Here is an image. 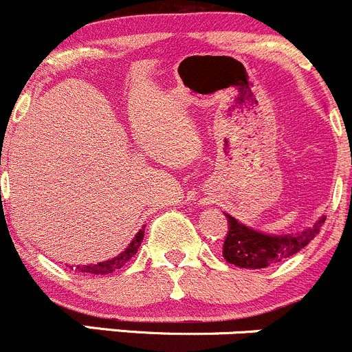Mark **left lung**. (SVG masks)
Instances as JSON below:
<instances>
[{"mask_svg": "<svg viewBox=\"0 0 352 352\" xmlns=\"http://www.w3.org/2000/svg\"><path fill=\"white\" fill-rule=\"evenodd\" d=\"M228 217V235L223 243V257L230 264L247 270H261L270 264L292 257L300 249L307 245L320 232V226L324 223V217L296 235H266L249 228L235 217Z\"/></svg>", "mask_w": 352, "mask_h": 352, "instance_id": "1", "label": "left lung"}]
</instances>
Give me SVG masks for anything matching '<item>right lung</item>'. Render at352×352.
<instances>
[{
    "instance_id": "right-lung-1",
    "label": "right lung",
    "mask_w": 352,
    "mask_h": 352,
    "mask_svg": "<svg viewBox=\"0 0 352 352\" xmlns=\"http://www.w3.org/2000/svg\"><path fill=\"white\" fill-rule=\"evenodd\" d=\"M143 236H145V232H143V228H142L138 233H136V236L133 239V242L129 243V245L124 249V252H120L119 256H116L113 259L103 261V263L76 266V271H81V273H86V274H109V273H112V271L120 270L124 264L128 263V261L131 259L136 252H138L140 245H142Z\"/></svg>"
}]
</instances>
